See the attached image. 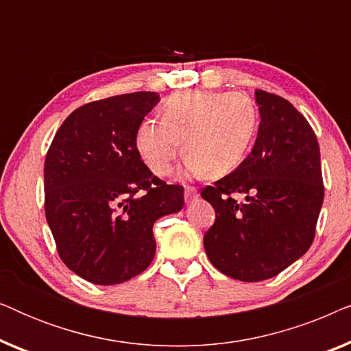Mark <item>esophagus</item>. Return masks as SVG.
<instances>
[{"instance_id":"1","label":"esophagus","mask_w":351,"mask_h":351,"mask_svg":"<svg viewBox=\"0 0 351 351\" xmlns=\"http://www.w3.org/2000/svg\"><path fill=\"white\" fill-rule=\"evenodd\" d=\"M184 196H185V203L190 204L198 198V191H196V189H193V186H186Z\"/></svg>"}]
</instances>
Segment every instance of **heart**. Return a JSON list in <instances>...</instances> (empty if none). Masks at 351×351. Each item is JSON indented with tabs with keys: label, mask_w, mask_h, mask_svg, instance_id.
<instances>
[{
	"label": "heart",
	"mask_w": 351,
	"mask_h": 351,
	"mask_svg": "<svg viewBox=\"0 0 351 351\" xmlns=\"http://www.w3.org/2000/svg\"><path fill=\"white\" fill-rule=\"evenodd\" d=\"M161 113L143 119L136 134L138 155L158 176L172 171L182 141L189 174H230L251 150L258 124L256 105L239 93L185 90L171 95Z\"/></svg>",
	"instance_id": "1"
}]
</instances>
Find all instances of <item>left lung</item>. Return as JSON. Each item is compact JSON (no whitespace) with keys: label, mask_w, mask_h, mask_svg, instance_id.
Returning <instances> with one entry per match:
<instances>
[{"label":"left lung","mask_w":351,"mask_h":351,"mask_svg":"<svg viewBox=\"0 0 351 351\" xmlns=\"http://www.w3.org/2000/svg\"><path fill=\"white\" fill-rule=\"evenodd\" d=\"M256 104L261 124L252 152L201 191L215 210L206 254L223 275L246 282L276 276L308 251L324 198L318 138L304 114L261 89ZM233 193L247 201L238 204Z\"/></svg>","instance_id":"obj_1"}]
</instances>
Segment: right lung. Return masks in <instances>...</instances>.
<instances>
[{
	"mask_svg": "<svg viewBox=\"0 0 351 351\" xmlns=\"http://www.w3.org/2000/svg\"><path fill=\"white\" fill-rule=\"evenodd\" d=\"M158 102L156 93H132L86 104L47 150L46 220L65 265L94 285L141 275L156 252L153 223L184 208V186L153 176L136 147Z\"/></svg>",
	"mask_w": 351,
	"mask_h": 351,
	"instance_id": "add662e5",
	"label": "right lung"
}]
</instances>
